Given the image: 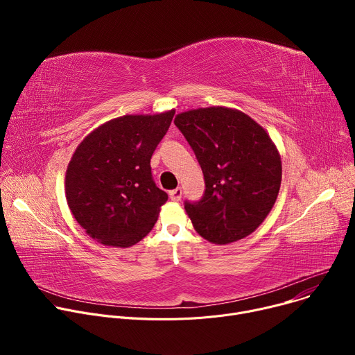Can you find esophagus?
Here are the masks:
<instances>
[{
	"instance_id": "esophagus-1",
	"label": "esophagus",
	"mask_w": 355,
	"mask_h": 355,
	"mask_svg": "<svg viewBox=\"0 0 355 355\" xmlns=\"http://www.w3.org/2000/svg\"><path fill=\"white\" fill-rule=\"evenodd\" d=\"M181 196H182V189H181V188H175V189L170 191V198H171L173 200H180Z\"/></svg>"
}]
</instances>
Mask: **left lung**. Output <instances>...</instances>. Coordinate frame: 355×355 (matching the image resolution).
<instances>
[{"mask_svg":"<svg viewBox=\"0 0 355 355\" xmlns=\"http://www.w3.org/2000/svg\"><path fill=\"white\" fill-rule=\"evenodd\" d=\"M204 173L205 192L185 200L195 230L227 244L254 232L272 209L282 178L278 150L248 115L225 107L199 108L174 119Z\"/></svg>","mask_w":355,"mask_h":355,"instance_id":"left-lung-1","label":"left lung"}]
</instances>
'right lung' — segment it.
<instances>
[{
    "instance_id": "add662e5",
    "label": "right lung",
    "mask_w": 355,
    "mask_h": 355,
    "mask_svg": "<svg viewBox=\"0 0 355 355\" xmlns=\"http://www.w3.org/2000/svg\"><path fill=\"white\" fill-rule=\"evenodd\" d=\"M174 114L112 119L76 148L66 173V198L92 239L130 247L153 229L168 195L153 181L150 160Z\"/></svg>"
}]
</instances>
